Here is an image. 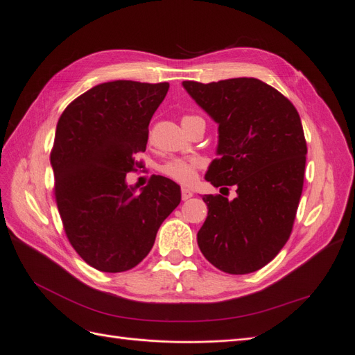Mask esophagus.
Segmentation results:
<instances>
[{
	"instance_id": "1",
	"label": "esophagus",
	"mask_w": 355,
	"mask_h": 355,
	"mask_svg": "<svg viewBox=\"0 0 355 355\" xmlns=\"http://www.w3.org/2000/svg\"><path fill=\"white\" fill-rule=\"evenodd\" d=\"M180 193H182V200L183 201H187V200H189V198L193 196V192L191 189H188V188H182Z\"/></svg>"
}]
</instances>
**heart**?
<instances>
[{"label":"heart","mask_w":355,"mask_h":355,"mask_svg":"<svg viewBox=\"0 0 355 355\" xmlns=\"http://www.w3.org/2000/svg\"><path fill=\"white\" fill-rule=\"evenodd\" d=\"M188 118H192V116H185L183 119H188ZM200 166H201V162L198 159L176 157L162 164L160 172L168 179H172L178 183H183V185H188V183L195 180L196 170L200 168Z\"/></svg>","instance_id":"b5f03b06"}]
</instances>
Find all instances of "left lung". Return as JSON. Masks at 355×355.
I'll return each mask as SVG.
<instances>
[{"instance_id":"1","label":"left lung","mask_w":355,"mask_h":355,"mask_svg":"<svg viewBox=\"0 0 355 355\" xmlns=\"http://www.w3.org/2000/svg\"><path fill=\"white\" fill-rule=\"evenodd\" d=\"M183 87L218 123L220 157L205 179L237 188L233 201L202 198L208 216L198 246L223 272H254L277 257L293 230L307 154L299 112L258 78L183 81Z\"/></svg>"}]
</instances>
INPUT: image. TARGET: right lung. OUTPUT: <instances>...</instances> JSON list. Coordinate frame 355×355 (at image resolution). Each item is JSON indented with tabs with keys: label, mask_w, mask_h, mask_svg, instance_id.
I'll use <instances>...</instances> for the list:
<instances>
[{
	"label": "right lung",
	"mask_w": 355,
	"mask_h": 355,
	"mask_svg": "<svg viewBox=\"0 0 355 355\" xmlns=\"http://www.w3.org/2000/svg\"><path fill=\"white\" fill-rule=\"evenodd\" d=\"M168 83L116 80L71 102L56 125L51 164L55 201L71 246L102 272H123L151 250L180 188L154 176L144 189L125 183Z\"/></svg>",
	"instance_id": "add662e5"
}]
</instances>
